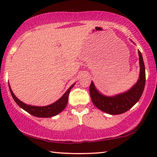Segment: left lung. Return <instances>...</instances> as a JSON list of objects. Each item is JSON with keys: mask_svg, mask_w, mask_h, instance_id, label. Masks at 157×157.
<instances>
[{"mask_svg": "<svg viewBox=\"0 0 157 157\" xmlns=\"http://www.w3.org/2000/svg\"><path fill=\"white\" fill-rule=\"evenodd\" d=\"M138 53L140 74L136 84L128 91L113 96H106L101 94L91 81L89 87L90 96L92 102L100 110L111 115L121 114L129 110L141 98L145 86L146 74L142 55L139 50Z\"/></svg>", "mask_w": 157, "mask_h": 157, "instance_id": "1", "label": "left lung"}]
</instances>
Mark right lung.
<instances>
[{"instance_id":"obj_1","label":"right lung","mask_w":157,"mask_h":157,"mask_svg":"<svg viewBox=\"0 0 157 157\" xmlns=\"http://www.w3.org/2000/svg\"><path fill=\"white\" fill-rule=\"evenodd\" d=\"M75 83H74L72 86H71L67 91H66V93L59 98V100L56 101L53 103L48 106H31V105H28L25 103H23L18 99L16 96L14 95V94L13 93L11 89H10V85L9 89L10 94L13 98L17 104L21 108H22L23 110L27 111L28 113H29L30 114L36 117H42V118H48V117H52L54 116L59 114V113H61L62 111L65 109L68 103V95H69L71 89H72Z\"/></svg>"}]
</instances>
